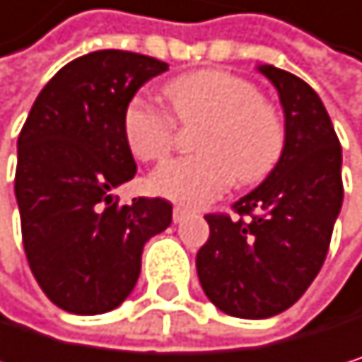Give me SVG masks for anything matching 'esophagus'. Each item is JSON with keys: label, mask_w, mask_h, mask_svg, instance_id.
Instances as JSON below:
<instances>
[{"label": "esophagus", "mask_w": 362, "mask_h": 362, "mask_svg": "<svg viewBox=\"0 0 362 362\" xmlns=\"http://www.w3.org/2000/svg\"><path fill=\"white\" fill-rule=\"evenodd\" d=\"M189 215H191V213L187 211V208H182V206H175V208H173V221H175V223L185 221Z\"/></svg>", "instance_id": "34e87169"}]
</instances>
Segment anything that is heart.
Here are the masks:
<instances>
[{
    "label": "heart",
    "mask_w": 362,
    "mask_h": 362,
    "mask_svg": "<svg viewBox=\"0 0 362 362\" xmlns=\"http://www.w3.org/2000/svg\"><path fill=\"white\" fill-rule=\"evenodd\" d=\"M169 112L182 126H199L197 156L175 158L149 177V189L185 206H204L219 197L236 177L258 182L278 165L286 130L276 106L260 100L258 88L226 71L202 69L177 76L163 86ZM123 136L132 154L145 163L169 156L175 123L141 97L123 110Z\"/></svg>",
    "instance_id": "1"
}]
</instances>
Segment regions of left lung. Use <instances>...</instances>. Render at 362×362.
Masks as SVG:
<instances>
[{
	"label": "left lung",
	"instance_id": "8db88e82",
	"mask_svg": "<svg viewBox=\"0 0 362 362\" xmlns=\"http://www.w3.org/2000/svg\"><path fill=\"white\" fill-rule=\"evenodd\" d=\"M258 71L280 97L284 151L262 185L234 204L241 217L206 215L211 236L195 258L206 298L241 319L274 317L304 296L343 204L341 143L319 95L274 64Z\"/></svg>",
	"mask_w": 362,
	"mask_h": 362
}]
</instances>
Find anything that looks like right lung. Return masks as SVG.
<instances>
[{"label": "right lung", "instance_id": "add662e5", "mask_svg": "<svg viewBox=\"0 0 362 362\" xmlns=\"http://www.w3.org/2000/svg\"><path fill=\"white\" fill-rule=\"evenodd\" d=\"M169 64L102 49L64 64L38 93L17 141L15 195L30 269L45 296L74 315H102L126 300L141 254L171 223V204L115 189L136 173L123 110Z\"/></svg>", "mask_w": 362, "mask_h": 362}]
</instances>
